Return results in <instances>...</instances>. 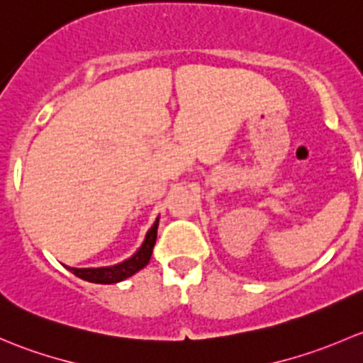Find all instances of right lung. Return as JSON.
Instances as JSON below:
<instances>
[{
  "mask_svg": "<svg viewBox=\"0 0 363 363\" xmlns=\"http://www.w3.org/2000/svg\"><path fill=\"white\" fill-rule=\"evenodd\" d=\"M157 227H159V218L155 220L152 229L148 230L141 248L138 250L130 259H127L125 262L118 265H111V267H99V269H74V267H68V269L74 276H78V278L91 283H103V285H110V283L122 281V279L136 274L138 271H141L145 265L150 262V257H152V252H154L155 239H157Z\"/></svg>",
  "mask_w": 363,
  "mask_h": 363,
  "instance_id": "right-lung-1",
  "label": "right lung"
}]
</instances>
